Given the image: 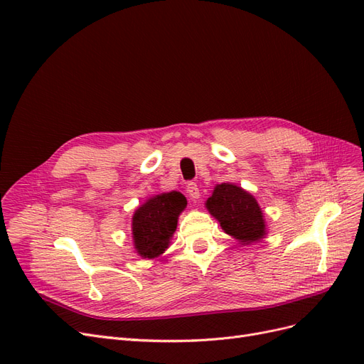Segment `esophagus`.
<instances>
[{
	"label": "esophagus",
	"instance_id": "obj_1",
	"mask_svg": "<svg viewBox=\"0 0 364 364\" xmlns=\"http://www.w3.org/2000/svg\"><path fill=\"white\" fill-rule=\"evenodd\" d=\"M186 193L190 194V197L193 200H196V199H199L200 197V191H199V186H197V183H194V182H188L186 183Z\"/></svg>",
	"mask_w": 364,
	"mask_h": 364
}]
</instances>
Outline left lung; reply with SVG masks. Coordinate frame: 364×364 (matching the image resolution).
<instances>
[{
	"label": "left lung",
	"instance_id": "1",
	"mask_svg": "<svg viewBox=\"0 0 364 364\" xmlns=\"http://www.w3.org/2000/svg\"><path fill=\"white\" fill-rule=\"evenodd\" d=\"M208 211L230 237L245 245L266 235V222L255 197L234 183L217 185L206 200Z\"/></svg>",
	"mask_w": 364,
	"mask_h": 364
}]
</instances>
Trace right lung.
<instances>
[{
    "mask_svg": "<svg viewBox=\"0 0 364 364\" xmlns=\"http://www.w3.org/2000/svg\"><path fill=\"white\" fill-rule=\"evenodd\" d=\"M186 206L179 191L153 196L142 203L132 218L134 246L142 258H156L168 247L178 226V217Z\"/></svg>",
    "mask_w": 364,
    "mask_h": 364,
    "instance_id": "right-lung-1",
    "label": "right lung"
}]
</instances>
